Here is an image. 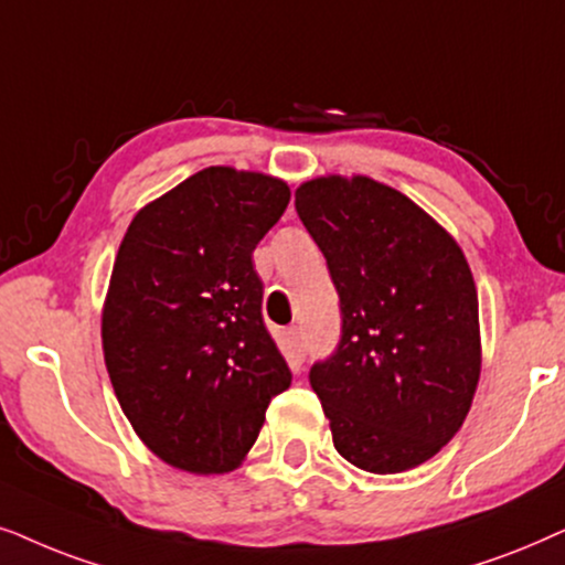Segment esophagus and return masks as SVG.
Here are the masks:
<instances>
[{"label":"esophagus","mask_w":565,"mask_h":565,"mask_svg":"<svg viewBox=\"0 0 565 565\" xmlns=\"http://www.w3.org/2000/svg\"><path fill=\"white\" fill-rule=\"evenodd\" d=\"M287 343H289V349L297 353V359H305V338H302V328L291 326V328L287 330Z\"/></svg>","instance_id":"obj_1"}]
</instances>
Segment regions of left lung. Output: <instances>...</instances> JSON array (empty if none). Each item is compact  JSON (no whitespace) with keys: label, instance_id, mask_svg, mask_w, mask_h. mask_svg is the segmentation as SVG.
Wrapping results in <instances>:
<instances>
[{"label":"left lung","instance_id":"1","mask_svg":"<svg viewBox=\"0 0 565 565\" xmlns=\"http://www.w3.org/2000/svg\"><path fill=\"white\" fill-rule=\"evenodd\" d=\"M295 206L341 297V341L310 370L338 455L377 476L431 460L480 377L478 291L460 245L366 175L307 180Z\"/></svg>","mask_w":565,"mask_h":565}]
</instances>
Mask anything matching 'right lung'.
Returning a JSON list of instances; mask_svg holds the SVG:
<instances>
[{"label": "right lung", "mask_w": 565, "mask_h": 565, "mask_svg": "<svg viewBox=\"0 0 565 565\" xmlns=\"http://www.w3.org/2000/svg\"><path fill=\"white\" fill-rule=\"evenodd\" d=\"M284 180L206 168L134 216L113 263L103 353L139 439L195 476L235 470L291 372L263 322L253 250Z\"/></svg>", "instance_id": "add662e5"}]
</instances>
